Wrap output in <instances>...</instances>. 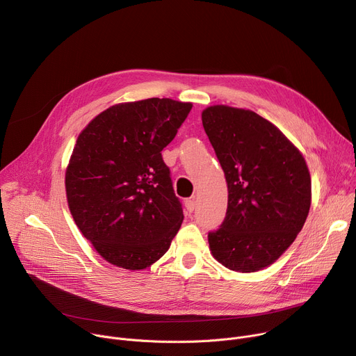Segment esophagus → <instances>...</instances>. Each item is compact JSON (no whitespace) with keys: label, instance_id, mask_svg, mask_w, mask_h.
<instances>
[{"label":"esophagus","instance_id":"obj_1","mask_svg":"<svg viewBox=\"0 0 356 356\" xmlns=\"http://www.w3.org/2000/svg\"><path fill=\"white\" fill-rule=\"evenodd\" d=\"M184 206H186V209H187V211H193L195 210V207H196V202L193 200V199H187L186 202H184Z\"/></svg>","mask_w":356,"mask_h":356}]
</instances>
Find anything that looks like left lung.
<instances>
[{
  "label": "left lung",
  "instance_id": "1",
  "mask_svg": "<svg viewBox=\"0 0 356 356\" xmlns=\"http://www.w3.org/2000/svg\"><path fill=\"white\" fill-rule=\"evenodd\" d=\"M202 123L229 191L225 222L209 233L210 253L230 270H262L285 253L306 222L312 202L306 160L252 110L210 106Z\"/></svg>",
  "mask_w": 356,
  "mask_h": 356
}]
</instances>
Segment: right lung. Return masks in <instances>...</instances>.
<instances>
[{"mask_svg": "<svg viewBox=\"0 0 356 356\" xmlns=\"http://www.w3.org/2000/svg\"><path fill=\"white\" fill-rule=\"evenodd\" d=\"M193 104L118 103L79 134L65 169L71 216L108 264L141 270L169 250L184 219L161 150Z\"/></svg>", "mask_w": 356, "mask_h": 356, "instance_id": "obj_1", "label": "right lung"}]
</instances>
